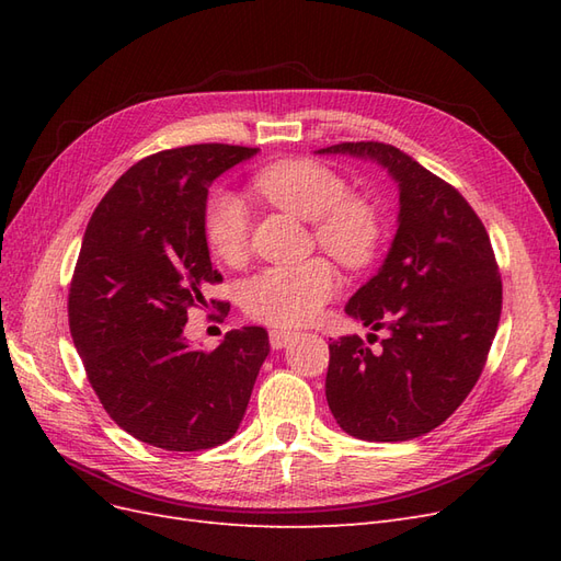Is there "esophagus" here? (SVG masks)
<instances>
[{
  "mask_svg": "<svg viewBox=\"0 0 561 561\" xmlns=\"http://www.w3.org/2000/svg\"><path fill=\"white\" fill-rule=\"evenodd\" d=\"M293 339H297V332H290V330H271L268 332V342L276 351L285 348L287 344L293 342Z\"/></svg>",
  "mask_w": 561,
  "mask_h": 561,
  "instance_id": "esophagus-1",
  "label": "esophagus"
}]
</instances>
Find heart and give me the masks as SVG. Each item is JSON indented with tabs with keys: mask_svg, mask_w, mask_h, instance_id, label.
<instances>
[{
	"mask_svg": "<svg viewBox=\"0 0 561 561\" xmlns=\"http://www.w3.org/2000/svg\"><path fill=\"white\" fill-rule=\"evenodd\" d=\"M254 190L276 208L313 222L316 241L351 268L367 266L383 243L381 210L365 196L351 194L348 180L313 159L271 163L254 175ZM203 231L215 257L236 264L248 252L250 217L245 203L229 190L210 192ZM339 290L334 266L309 260L295 266H268L243 287V309L278 328L311 322Z\"/></svg>",
	"mask_w": 561,
	"mask_h": 561,
	"instance_id": "b5f03b06",
	"label": "heart"
}]
</instances>
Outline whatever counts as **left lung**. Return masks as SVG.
<instances>
[{
  "instance_id": "left-lung-1",
  "label": "left lung",
  "mask_w": 561,
  "mask_h": 561,
  "mask_svg": "<svg viewBox=\"0 0 561 561\" xmlns=\"http://www.w3.org/2000/svg\"><path fill=\"white\" fill-rule=\"evenodd\" d=\"M318 154L377 161L398 182L396 239L346 304L388 339L377 353L358 334L332 342L325 396L348 435L404 443L447 421L482 375L503 301L494 248L468 201L398 147L342 142Z\"/></svg>"
}]
</instances>
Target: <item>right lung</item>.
I'll list each match as a JSON object with an SVG mask.
<instances>
[{"label": "right lung", "mask_w": 561, "mask_h": 561, "mask_svg": "<svg viewBox=\"0 0 561 561\" xmlns=\"http://www.w3.org/2000/svg\"><path fill=\"white\" fill-rule=\"evenodd\" d=\"M254 154L239 145L151 154L114 182L83 233L67 301L75 346L105 412L151 447L225 445L268 355L264 328L231 330L215 351L182 334L206 285L222 280L203 231L208 186Z\"/></svg>", "instance_id": "obj_1"}]
</instances>
